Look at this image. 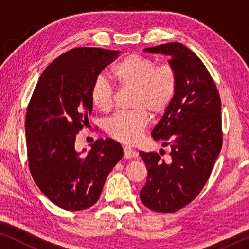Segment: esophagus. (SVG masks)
<instances>
[{
  "label": "esophagus",
  "instance_id": "1",
  "mask_svg": "<svg viewBox=\"0 0 249 249\" xmlns=\"http://www.w3.org/2000/svg\"><path fill=\"white\" fill-rule=\"evenodd\" d=\"M124 159L137 158L138 153L134 151V149H131L130 147H128V146H124Z\"/></svg>",
  "mask_w": 249,
  "mask_h": 249
}]
</instances>
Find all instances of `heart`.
<instances>
[{
    "mask_svg": "<svg viewBox=\"0 0 249 249\" xmlns=\"http://www.w3.org/2000/svg\"><path fill=\"white\" fill-rule=\"evenodd\" d=\"M113 78L122 87L134 88L129 112L114 114L105 122V132L115 141L134 144L147 127L151 113L159 117L171 105L178 88V74L169 63L156 66L154 60L130 54L115 64ZM91 103L97 110L108 112L113 107L114 87L108 78L100 74L90 88Z\"/></svg>",
    "mask_w": 249,
    "mask_h": 249,
    "instance_id": "1",
    "label": "heart"
}]
</instances>
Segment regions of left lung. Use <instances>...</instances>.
Segmentation results:
<instances>
[{"label": "left lung", "mask_w": 249, "mask_h": 249, "mask_svg": "<svg viewBox=\"0 0 249 249\" xmlns=\"http://www.w3.org/2000/svg\"><path fill=\"white\" fill-rule=\"evenodd\" d=\"M164 54L178 74L171 105L153 129L152 137L171 146L168 161L158 153L141 152L147 168L141 190L145 206L155 212H176L198 196L222 147L221 98L202 60L181 43L148 47Z\"/></svg>", "instance_id": "obj_1"}]
</instances>
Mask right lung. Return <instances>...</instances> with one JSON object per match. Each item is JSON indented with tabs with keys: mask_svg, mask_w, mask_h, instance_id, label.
Instances as JSON below:
<instances>
[{
	"mask_svg": "<svg viewBox=\"0 0 249 249\" xmlns=\"http://www.w3.org/2000/svg\"><path fill=\"white\" fill-rule=\"evenodd\" d=\"M119 51L76 47L44 70L26 112L27 156L34 181L56 206L81 211L100 198L107 177L124 156L113 139H97L87 154L74 148L76 135L93 111L95 78Z\"/></svg>",
	"mask_w": 249,
	"mask_h": 249,
	"instance_id": "1",
	"label": "right lung"
}]
</instances>
